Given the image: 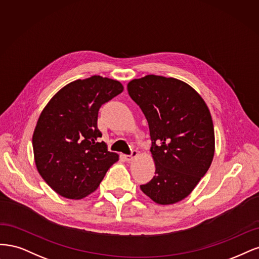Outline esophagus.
Masks as SVG:
<instances>
[{
	"label": "esophagus",
	"instance_id": "1",
	"mask_svg": "<svg viewBox=\"0 0 259 259\" xmlns=\"http://www.w3.org/2000/svg\"><path fill=\"white\" fill-rule=\"evenodd\" d=\"M137 156H138V151H137V149H133V151L131 152V154L130 155H126V156H124V158H126V160L128 162H130V161H132L133 159H135Z\"/></svg>",
	"mask_w": 259,
	"mask_h": 259
}]
</instances>
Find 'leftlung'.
<instances>
[{
  "mask_svg": "<svg viewBox=\"0 0 259 259\" xmlns=\"http://www.w3.org/2000/svg\"><path fill=\"white\" fill-rule=\"evenodd\" d=\"M128 93L145 115L155 177L141 190L158 204L185 199L210 168L215 151L210 111L197 91L173 77L146 75Z\"/></svg>",
  "mask_w": 259,
  "mask_h": 259,
  "instance_id": "1",
  "label": "left lung"
}]
</instances>
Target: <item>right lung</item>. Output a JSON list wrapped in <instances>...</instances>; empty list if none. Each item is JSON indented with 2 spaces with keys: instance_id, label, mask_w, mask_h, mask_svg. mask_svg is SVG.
I'll use <instances>...</instances> for the list:
<instances>
[{
  "instance_id": "add662e5",
  "label": "right lung",
  "mask_w": 259,
  "mask_h": 259,
  "mask_svg": "<svg viewBox=\"0 0 259 259\" xmlns=\"http://www.w3.org/2000/svg\"><path fill=\"white\" fill-rule=\"evenodd\" d=\"M122 90L118 80L94 75L64 86L41 111L32 138L34 160L57 194L69 199L90 195L118 160L99 141L98 114Z\"/></svg>"
}]
</instances>
